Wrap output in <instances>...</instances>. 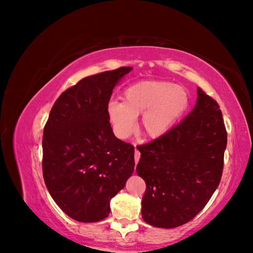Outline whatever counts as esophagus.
<instances>
[{
  "instance_id": "esophagus-1",
  "label": "esophagus",
  "mask_w": 253,
  "mask_h": 253,
  "mask_svg": "<svg viewBox=\"0 0 253 253\" xmlns=\"http://www.w3.org/2000/svg\"><path fill=\"white\" fill-rule=\"evenodd\" d=\"M134 158H135V163L137 164L139 162V158H140V153L138 150L135 149V153H134Z\"/></svg>"
}]
</instances>
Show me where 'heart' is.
Returning a JSON list of instances; mask_svg holds the SVG:
<instances>
[{
	"mask_svg": "<svg viewBox=\"0 0 253 253\" xmlns=\"http://www.w3.org/2000/svg\"><path fill=\"white\" fill-rule=\"evenodd\" d=\"M188 94L181 86L165 81H142L127 87L124 102L112 101L108 118L115 136L126 139L141 115L140 128L149 138L156 139L170 131L188 108Z\"/></svg>",
	"mask_w": 253,
	"mask_h": 253,
	"instance_id": "b5f03b06",
	"label": "heart"
}]
</instances>
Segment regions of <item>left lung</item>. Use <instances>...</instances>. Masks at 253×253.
<instances>
[{"label": "left lung", "mask_w": 253, "mask_h": 253, "mask_svg": "<svg viewBox=\"0 0 253 253\" xmlns=\"http://www.w3.org/2000/svg\"><path fill=\"white\" fill-rule=\"evenodd\" d=\"M226 147L219 106L197 87L194 109L179 125L137 147L136 172L147 185L141 202L145 223L175 228L201 212L218 187Z\"/></svg>", "instance_id": "8db88e82"}]
</instances>
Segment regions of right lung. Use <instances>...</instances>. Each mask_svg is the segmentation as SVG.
I'll list each match as a JSON object with an SVG mask.
<instances>
[{"label": "right lung", "instance_id": "obj_1", "mask_svg": "<svg viewBox=\"0 0 253 253\" xmlns=\"http://www.w3.org/2000/svg\"><path fill=\"white\" fill-rule=\"evenodd\" d=\"M132 67L80 80L60 95L43 132V177L66 215L81 223L108 217L110 202L133 174L134 147L114 135L113 89Z\"/></svg>", "mask_w": 253, "mask_h": 253}]
</instances>
